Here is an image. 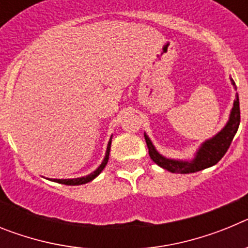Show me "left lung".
Instances as JSON below:
<instances>
[{
	"instance_id": "left-lung-1",
	"label": "left lung",
	"mask_w": 248,
	"mask_h": 248,
	"mask_svg": "<svg viewBox=\"0 0 248 248\" xmlns=\"http://www.w3.org/2000/svg\"><path fill=\"white\" fill-rule=\"evenodd\" d=\"M231 83L236 89V84L232 78ZM240 119V100H238V95L236 94V99L233 100V107L231 109L229 122L226 123V125L223 126L220 133H217L211 139L206 140L205 143L201 144V146L196 151V155H195L191 161L168 159V157L163 156V155L157 153V150L153 145L148 135L144 134L146 145H148L149 149V155H150L151 160L155 164H157L160 168L165 169L170 172H176V174H190V172L200 171V170H203L206 168L214 166L215 164H217L222 159L223 155L226 154V151L229 150L232 139L237 133Z\"/></svg>"
}]
</instances>
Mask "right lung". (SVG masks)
<instances>
[{
	"instance_id": "add662e5",
	"label": "right lung",
	"mask_w": 248,
	"mask_h": 248,
	"mask_svg": "<svg viewBox=\"0 0 248 248\" xmlns=\"http://www.w3.org/2000/svg\"><path fill=\"white\" fill-rule=\"evenodd\" d=\"M110 145H111V138H110V140H109L108 146H107V153H105L104 160H103L102 164H100L99 168H98L95 171L91 172V174L87 175V176L77 177V179H54L53 181H56V183H59V184H63V185L74 186V185H83V184H87V183H89V181L93 180V179H95V177H97L98 175H99L100 172L103 171V169L105 168V165H107V163H108L109 151H110Z\"/></svg>"
}]
</instances>
